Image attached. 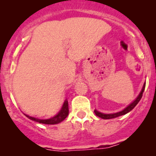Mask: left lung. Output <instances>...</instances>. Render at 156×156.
Wrapping results in <instances>:
<instances>
[{"mask_svg": "<svg viewBox=\"0 0 156 156\" xmlns=\"http://www.w3.org/2000/svg\"><path fill=\"white\" fill-rule=\"evenodd\" d=\"M145 83L144 84L143 87H142V89H141V92H140V94H138V96L137 97L136 99H135L133 102L131 103L128 107H126L125 109L122 110V111H119V112L114 113V114H104V113L99 112V111H97V110H94V113H95V114L97 115V116L99 117V118H103V119H111V118H118V117L121 116V115H125V114H128V112H130V111L133 109V108L136 106L137 104H138V102H139L140 100H141V97H142V94H143L144 90H145Z\"/></svg>", "mask_w": 156, "mask_h": 156, "instance_id": "1", "label": "left lung"}]
</instances>
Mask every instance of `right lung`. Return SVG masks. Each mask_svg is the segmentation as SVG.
Here are the masks:
<instances>
[{
  "instance_id": "obj_1",
  "label": "right lung",
  "mask_w": 156,
  "mask_h": 156,
  "mask_svg": "<svg viewBox=\"0 0 156 156\" xmlns=\"http://www.w3.org/2000/svg\"><path fill=\"white\" fill-rule=\"evenodd\" d=\"M69 114V106H68V101L66 100L63 103L62 108L57 114L52 118H48V119H38V118H34V117H30L28 115H26L27 118L31 119V121H34L35 122L41 123V124H45V125H56L58 123L62 122L65 118L68 116Z\"/></svg>"
}]
</instances>
